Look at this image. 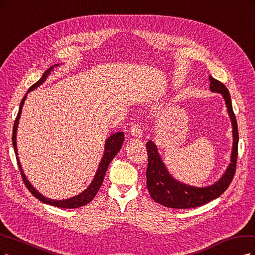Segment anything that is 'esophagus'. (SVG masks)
Segmentation results:
<instances>
[{
    "instance_id": "34e87169",
    "label": "esophagus",
    "mask_w": 255,
    "mask_h": 255,
    "mask_svg": "<svg viewBox=\"0 0 255 255\" xmlns=\"http://www.w3.org/2000/svg\"><path fill=\"white\" fill-rule=\"evenodd\" d=\"M130 134L134 138H141L142 137V130L137 125H132L130 128Z\"/></svg>"
}]
</instances>
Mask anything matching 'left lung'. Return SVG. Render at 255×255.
Instances as JSON below:
<instances>
[{"instance_id": "left-lung-1", "label": "left lung", "mask_w": 255, "mask_h": 255, "mask_svg": "<svg viewBox=\"0 0 255 255\" xmlns=\"http://www.w3.org/2000/svg\"><path fill=\"white\" fill-rule=\"evenodd\" d=\"M209 80L211 91L223 95L230 120H231L233 146L230 164L224 172V175L214 184L204 187L187 185L178 181L169 174L165 164L161 159L157 145L152 141L147 142L146 147L147 154H148V166H147L146 170L147 188H148L151 198L155 202L166 208H196L208 203L213 199H216L227 190L235 174L238 147V129L236 118L232 108L231 97H230L228 89L223 83H220V81L213 78L212 76L209 77Z\"/></svg>"}]
</instances>
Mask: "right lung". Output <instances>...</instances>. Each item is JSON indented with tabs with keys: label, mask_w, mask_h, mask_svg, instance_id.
<instances>
[{
	"label": "right lung",
	"mask_w": 255,
	"mask_h": 255,
	"mask_svg": "<svg viewBox=\"0 0 255 255\" xmlns=\"http://www.w3.org/2000/svg\"><path fill=\"white\" fill-rule=\"evenodd\" d=\"M55 67H59V64H55L52 65V67L48 69L46 72H44V74L42 75L37 83L35 85H32L29 89L28 91L26 92V95L23 97V100L20 104V108H19V112H18V116L17 119L14 121V125H13V129H12V145H13V149H14V153H15V157H17V162H18V165L21 171V175L23 177V181L25 183L26 187L28 188V191L34 195L37 199H39L41 202L46 203V204H50V205H54V207L57 208H63V209H76V208H80L83 207V205H86L87 203H89L90 201H92V199L95 197V195L97 194L98 190H100V187L103 184L104 181V178L106 175V171L108 169V166L110 162L113 160V158L116 157L118 154V152L120 151V149L122 148V145L123 142H124V132H116L111 134L108 138L106 139V143H105V150H104V154H103V158L98 164V168L96 170V174L92 180V182L90 183V185L86 188L84 192H81L80 194L76 195V196H73L69 199H62V200H55V199H51V198H46L45 196H43L41 193H39L36 188L31 185V183L28 181V179L26 178L25 174H24L23 168L21 166V163L18 157V149H17V130H18V125H19V120L21 117V112H22V108H23V105L24 102H25L27 94L32 91V90H35L36 88H38L40 85H42L44 81L46 80V78L50 75V73L53 71V69Z\"/></svg>",
	"instance_id": "right-lung-1"
}]
</instances>
